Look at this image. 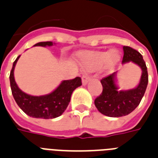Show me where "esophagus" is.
I'll return each mask as SVG.
<instances>
[{
    "label": "esophagus",
    "instance_id": "esophagus-1",
    "mask_svg": "<svg viewBox=\"0 0 158 158\" xmlns=\"http://www.w3.org/2000/svg\"><path fill=\"white\" fill-rule=\"evenodd\" d=\"M91 76H89L88 74H84V75H83V77H82V83H83L84 85H86V84L91 80Z\"/></svg>",
    "mask_w": 158,
    "mask_h": 158
}]
</instances>
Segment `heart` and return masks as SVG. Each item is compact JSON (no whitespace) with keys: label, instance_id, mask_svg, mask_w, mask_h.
I'll return each mask as SVG.
<instances>
[{"label":"heart","instance_id":"obj_1","mask_svg":"<svg viewBox=\"0 0 158 158\" xmlns=\"http://www.w3.org/2000/svg\"><path fill=\"white\" fill-rule=\"evenodd\" d=\"M120 56L116 50L107 52H84L79 54L83 68L88 70H97L105 65L106 69H111L120 61Z\"/></svg>","mask_w":158,"mask_h":158}]
</instances>
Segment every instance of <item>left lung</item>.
<instances>
[{
  "instance_id": "obj_1",
  "label": "left lung",
  "mask_w": 158,
  "mask_h": 158,
  "mask_svg": "<svg viewBox=\"0 0 158 158\" xmlns=\"http://www.w3.org/2000/svg\"><path fill=\"white\" fill-rule=\"evenodd\" d=\"M124 56L122 64L133 62L142 69L139 84L130 90H118L115 84L116 72L105 77L101 80L102 93L95 99L94 104L98 110L110 117H120L129 115L139 105L148 83L147 66L142 55L130 47H123Z\"/></svg>"
}]
</instances>
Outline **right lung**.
Here are the masks:
<instances>
[{"label":"right lung","mask_w":158,"mask_h":158,"mask_svg":"<svg viewBox=\"0 0 158 158\" xmlns=\"http://www.w3.org/2000/svg\"><path fill=\"white\" fill-rule=\"evenodd\" d=\"M52 45V42H42L35 44L34 47H51ZM19 56L14 61L10 74L11 92L16 103L23 112L33 118L53 119L62 115L69 105L73 91L82 85L81 79L76 77L73 79L64 80L54 91L47 95H28L19 89L14 77L15 67Z\"/></svg>","instance_id":"right-lung-1"}]
</instances>
